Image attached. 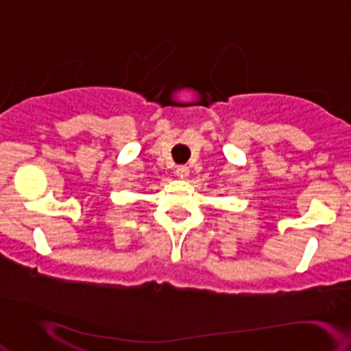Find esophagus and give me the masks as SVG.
Returning <instances> with one entry per match:
<instances>
[{"instance_id":"1","label":"esophagus","mask_w":351,"mask_h":351,"mask_svg":"<svg viewBox=\"0 0 351 351\" xmlns=\"http://www.w3.org/2000/svg\"><path fill=\"white\" fill-rule=\"evenodd\" d=\"M176 176L181 180H186L189 176V168L184 167V165H181V167L176 168Z\"/></svg>"}]
</instances>
